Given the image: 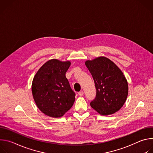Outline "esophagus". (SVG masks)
<instances>
[{
    "label": "esophagus",
    "mask_w": 153,
    "mask_h": 153,
    "mask_svg": "<svg viewBox=\"0 0 153 153\" xmlns=\"http://www.w3.org/2000/svg\"><path fill=\"white\" fill-rule=\"evenodd\" d=\"M79 95L80 96H82L83 95V91H80V92H79Z\"/></svg>",
    "instance_id": "obj_1"
}]
</instances>
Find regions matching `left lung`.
I'll list each match as a JSON object with an SVG mask.
<instances>
[{"instance_id": "left-lung-1", "label": "left lung", "mask_w": 153, "mask_h": 153, "mask_svg": "<svg viewBox=\"0 0 153 153\" xmlns=\"http://www.w3.org/2000/svg\"><path fill=\"white\" fill-rule=\"evenodd\" d=\"M96 86V96L91 106L103 116L113 114L125 103L128 93L127 80L122 71L111 60L99 57L86 60Z\"/></svg>"}]
</instances>
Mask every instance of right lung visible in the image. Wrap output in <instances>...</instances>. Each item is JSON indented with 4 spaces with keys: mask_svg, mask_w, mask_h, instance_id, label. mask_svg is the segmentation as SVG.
I'll return each instance as SVG.
<instances>
[{
    "mask_svg": "<svg viewBox=\"0 0 153 153\" xmlns=\"http://www.w3.org/2000/svg\"><path fill=\"white\" fill-rule=\"evenodd\" d=\"M70 61L51 59L43 64L34 77L31 90L39 110L51 117H60L72 107L75 93L65 76Z\"/></svg>",
    "mask_w": 153,
    "mask_h": 153,
    "instance_id": "1",
    "label": "right lung"
}]
</instances>
